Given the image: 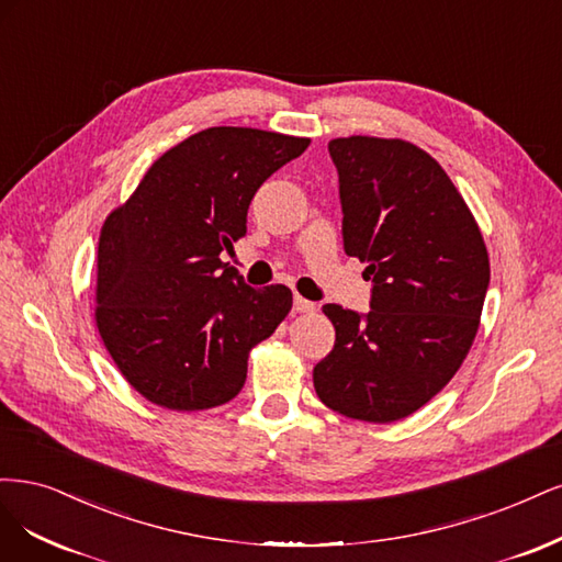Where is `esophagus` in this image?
Wrapping results in <instances>:
<instances>
[{
  "instance_id": "1",
  "label": "esophagus",
  "mask_w": 562,
  "mask_h": 562,
  "mask_svg": "<svg viewBox=\"0 0 562 562\" xmlns=\"http://www.w3.org/2000/svg\"><path fill=\"white\" fill-rule=\"evenodd\" d=\"M294 313H303V315L315 313V303L296 294V296H294Z\"/></svg>"
}]
</instances>
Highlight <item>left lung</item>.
Listing matches in <instances>:
<instances>
[{"label":"left lung","mask_w":562,"mask_h":562,"mask_svg":"<svg viewBox=\"0 0 562 562\" xmlns=\"http://www.w3.org/2000/svg\"><path fill=\"white\" fill-rule=\"evenodd\" d=\"M346 255L364 261L371 311L327 303L334 350L313 371L319 402L352 420L394 423L458 373L491 282L481 228L446 170L406 139L338 137Z\"/></svg>","instance_id":"left-lung-1"}]
</instances>
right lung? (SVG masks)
<instances>
[{"label": "right lung", "instance_id": "1", "mask_svg": "<svg viewBox=\"0 0 562 562\" xmlns=\"http://www.w3.org/2000/svg\"><path fill=\"white\" fill-rule=\"evenodd\" d=\"M311 139L220 125L179 142L106 216L95 324L144 400L205 411L245 385L249 350L292 311V289L245 284L222 251L247 233L257 189Z\"/></svg>", "mask_w": 562, "mask_h": 562}]
</instances>
